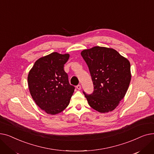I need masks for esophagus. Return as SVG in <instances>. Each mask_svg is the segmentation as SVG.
<instances>
[{
	"label": "esophagus",
	"mask_w": 154,
	"mask_h": 154,
	"mask_svg": "<svg viewBox=\"0 0 154 154\" xmlns=\"http://www.w3.org/2000/svg\"><path fill=\"white\" fill-rule=\"evenodd\" d=\"M76 88H77L78 90H80V89H81V85H77Z\"/></svg>",
	"instance_id": "1"
}]
</instances>
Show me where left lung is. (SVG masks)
Masks as SVG:
<instances>
[{
  "label": "left lung",
  "instance_id": "8db88e82",
  "mask_svg": "<svg viewBox=\"0 0 154 154\" xmlns=\"http://www.w3.org/2000/svg\"><path fill=\"white\" fill-rule=\"evenodd\" d=\"M81 55L94 84L92 94L83 91L89 106L100 113L114 110L130 84V62L113 48L99 46L84 50Z\"/></svg>",
  "mask_w": 154,
  "mask_h": 154
}]
</instances>
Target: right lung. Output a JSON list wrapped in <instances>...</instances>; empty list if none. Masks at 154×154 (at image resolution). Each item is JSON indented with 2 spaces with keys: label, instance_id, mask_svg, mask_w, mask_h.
I'll list each match as a JSON object with an SVG mask.
<instances>
[{
  "label": "right lung",
  "instance_id": "obj_1",
  "mask_svg": "<svg viewBox=\"0 0 154 154\" xmlns=\"http://www.w3.org/2000/svg\"><path fill=\"white\" fill-rule=\"evenodd\" d=\"M69 54L52 52L38 59L28 75L30 93L37 106L48 114L62 112L69 104L75 87L69 84L63 67Z\"/></svg>",
  "mask_w": 154,
  "mask_h": 154
}]
</instances>
